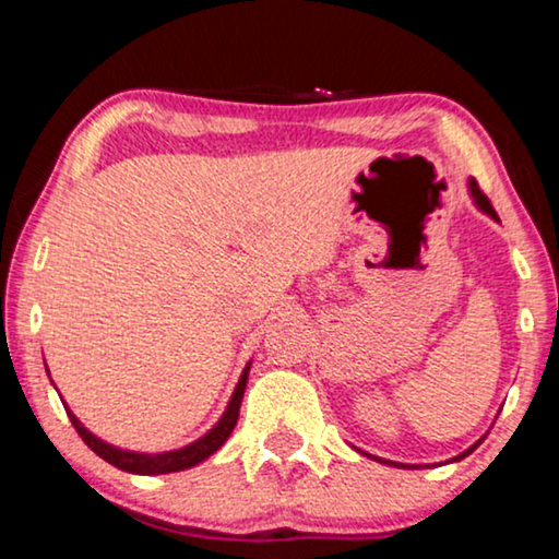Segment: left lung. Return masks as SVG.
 I'll return each mask as SVG.
<instances>
[{
  "label": "left lung",
  "instance_id": "obj_1",
  "mask_svg": "<svg viewBox=\"0 0 559 559\" xmlns=\"http://www.w3.org/2000/svg\"><path fill=\"white\" fill-rule=\"evenodd\" d=\"M471 195H473V201H476V205H478V209H480V211H484V213H488V216H491V218H499V216H496V211H493V205H491V201H488V198H486V193H484V190H480V188H478V182H476V180H471ZM480 442H484V440H478V442H476V445H473L471 450H465V453H463V455H457V457H453V461H461V457H465V455H471V453H473V450H476V448L480 445ZM381 463H386V461H381ZM404 468H412V465H404Z\"/></svg>",
  "mask_w": 559,
  "mask_h": 559
}]
</instances>
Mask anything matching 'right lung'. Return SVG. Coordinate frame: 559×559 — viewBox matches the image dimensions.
I'll return each instance as SVG.
<instances>
[{"label":"right lung","mask_w":559,"mask_h":559,"mask_svg":"<svg viewBox=\"0 0 559 559\" xmlns=\"http://www.w3.org/2000/svg\"><path fill=\"white\" fill-rule=\"evenodd\" d=\"M247 379H249V366L243 369L239 384H236V392L231 396V402H228V407L224 412V417L218 419V425L213 427L209 435H203L201 440H195L193 445L173 450V453L144 455V453H129V450H119V448L109 445V442L98 440L96 435H91L86 427H83L79 419H75L71 409H66V412H68V417H71L75 432L81 435V440L86 442V445L94 450L98 457H104L106 463L117 465L119 471H127V473H140V476H157V473H175V471L193 468V465L203 463L205 457L213 455L221 445H224V442L228 440V435L234 432L236 423H239V407H241V400H243V389H247ZM63 407H66V404H63Z\"/></svg>","instance_id":"add662e5"}]
</instances>
